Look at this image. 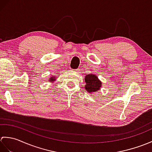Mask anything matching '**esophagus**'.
<instances>
[{
	"instance_id": "1",
	"label": "esophagus",
	"mask_w": 152,
	"mask_h": 152,
	"mask_svg": "<svg viewBox=\"0 0 152 152\" xmlns=\"http://www.w3.org/2000/svg\"><path fill=\"white\" fill-rule=\"evenodd\" d=\"M74 71H75L76 72H78L80 71V69H76V70H74Z\"/></svg>"
}]
</instances>
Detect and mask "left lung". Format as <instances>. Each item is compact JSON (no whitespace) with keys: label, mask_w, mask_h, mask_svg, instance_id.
<instances>
[{"label":"left lung","mask_w":152,"mask_h":152,"mask_svg":"<svg viewBox=\"0 0 152 152\" xmlns=\"http://www.w3.org/2000/svg\"><path fill=\"white\" fill-rule=\"evenodd\" d=\"M85 82L86 85L85 89L87 92L92 93L99 91L102 87V82L96 74H89L85 76Z\"/></svg>","instance_id":"1"}]
</instances>
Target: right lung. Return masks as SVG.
<instances>
[{
	"label": "right lung",
	"mask_w": 152,
	"mask_h": 152,
	"mask_svg": "<svg viewBox=\"0 0 152 152\" xmlns=\"http://www.w3.org/2000/svg\"><path fill=\"white\" fill-rule=\"evenodd\" d=\"M48 80H49V82H50L51 83H53L56 80V76H51V77H50V78Z\"/></svg>",
	"instance_id": "obj_1"
}]
</instances>
